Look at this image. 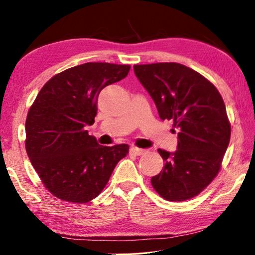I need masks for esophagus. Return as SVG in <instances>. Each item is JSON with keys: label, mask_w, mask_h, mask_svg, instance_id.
<instances>
[{"label": "esophagus", "mask_w": 255, "mask_h": 255, "mask_svg": "<svg viewBox=\"0 0 255 255\" xmlns=\"http://www.w3.org/2000/svg\"><path fill=\"white\" fill-rule=\"evenodd\" d=\"M130 152L135 154V155H141L146 152V150L144 149H140V148H136V146H132V148L130 149Z\"/></svg>", "instance_id": "esophagus-1"}]
</instances>
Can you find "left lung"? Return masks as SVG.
<instances>
[{
	"mask_svg": "<svg viewBox=\"0 0 255 255\" xmlns=\"http://www.w3.org/2000/svg\"><path fill=\"white\" fill-rule=\"evenodd\" d=\"M134 73L157 106L160 119L173 121L178 146L159 149L164 166L151 178L166 200L199 195L217 176L231 139V124L217 88L197 71L177 62L134 65Z\"/></svg>",
	"mask_w": 255,
	"mask_h": 255,
	"instance_id": "obj_1",
	"label": "left lung"
}]
</instances>
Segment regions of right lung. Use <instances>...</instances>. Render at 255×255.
Wrapping results in <instances>:
<instances>
[{"instance_id":"add662e5","label":"right lung","mask_w":255,"mask_h":255,"mask_svg":"<svg viewBox=\"0 0 255 255\" xmlns=\"http://www.w3.org/2000/svg\"><path fill=\"white\" fill-rule=\"evenodd\" d=\"M130 65L86 62L51 77L31 105L25 150L43 186L57 198L85 204L105 188L128 144L104 146L85 128L95 122L97 97Z\"/></svg>"}]
</instances>
